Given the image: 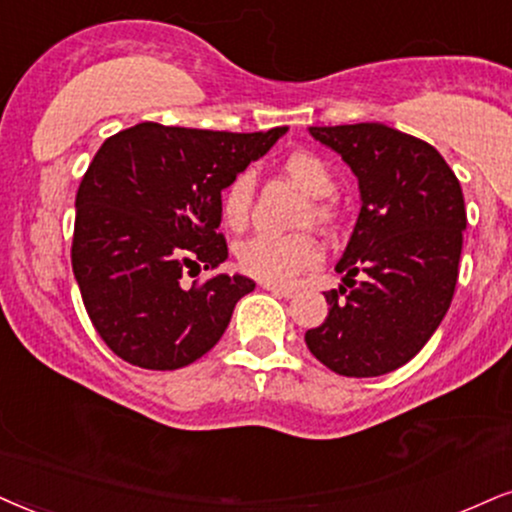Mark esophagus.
<instances>
[{
  "label": "esophagus",
  "instance_id": "1",
  "mask_svg": "<svg viewBox=\"0 0 512 512\" xmlns=\"http://www.w3.org/2000/svg\"><path fill=\"white\" fill-rule=\"evenodd\" d=\"M262 288L269 290V293L278 295V297H293L295 295V288H290V286H274V283H264Z\"/></svg>",
  "mask_w": 512,
  "mask_h": 512
}]
</instances>
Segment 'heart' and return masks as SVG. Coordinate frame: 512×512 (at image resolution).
Segmentation results:
<instances>
[{
    "label": "heart",
    "instance_id": "1",
    "mask_svg": "<svg viewBox=\"0 0 512 512\" xmlns=\"http://www.w3.org/2000/svg\"><path fill=\"white\" fill-rule=\"evenodd\" d=\"M288 177L312 198H326L335 189L333 174L326 163L312 153H295L286 160ZM252 172H241L229 181L222 193V217L231 229L245 224L252 200ZM319 262V245L309 236H271L257 234L238 245V264L245 274L264 283H290L297 274Z\"/></svg>",
    "mask_w": 512,
    "mask_h": 512
}]
</instances>
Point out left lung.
Returning a JSON list of instances; mask_svg holds the SVG:
<instances>
[{
	"label": "left lung",
	"instance_id": "1",
	"mask_svg": "<svg viewBox=\"0 0 512 512\" xmlns=\"http://www.w3.org/2000/svg\"><path fill=\"white\" fill-rule=\"evenodd\" d=\"M359 181L361 210L309 352L347 378L404 366L442 323L458 281L465 217L456 174L411 134L383 122L309 127Z\"/></svg>",
	"mask_w": 512,
	"mask_h": 512
}]
</instances>
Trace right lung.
<instances>
[{
	"label": "right lung",
	"mask_w": 512,
	"mask_h": 512,
	"mask_svg": "<svg viewBox=\"0 0 512 512\" xmlns=\"http://www.w3.org/2000/svg\"><path fill=\"white\" fill-rule=\"evenodd\" d=\"M288 127L234 134L141 122L103 141L75 198L73 274L103 342L132 366L174 371L210 352L243 274L184 288L181 276L226 257L222 191Z\"/></svg>",
	"instance_id": "1"
}]
</instances>
